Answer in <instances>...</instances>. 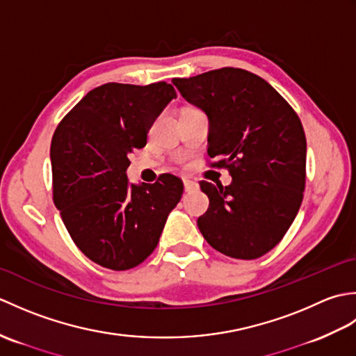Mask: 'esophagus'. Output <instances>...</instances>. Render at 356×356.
Segmentation results:
<instances>
[{
  "mask_svg": "<svg viewBox=\"0 0 356 356\" xmlns=\"http://www.w3.org/2000/svg\"><path fill=\"white\" fill-rule=\"evenodd\" d=\"M184 185H185V191H186V193H191V191L197 190V188H199L197 184L193 182V180H188V179L184 180Z\"/></svg>",
  "mask_w": 356,
  "mask_h": 356,
  "instance_id": "obj_1",
  "label": "esophagus"
}]
</instances>
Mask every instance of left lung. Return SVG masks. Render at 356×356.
I'll use <instances>...</instances> for the list:
<instances>
[{
  "instance_id": "1",
  "label": "left lung",
  "mask_w": 356,
  "mask_h": 356,
  "mask_svg": "<svg viewBox=\"0 0 356 356\" xmlns=\"http://www.w3.org/2000/svg\"><path fill=\"white\" fill-rule=\"evenodd\" d=\"M185 99L209 119L208 154L226 168L228 186L202 180L209 208L197 218L208 243L232 259L254 260L275 248L303 202L306 134L297 113L263 78L223 67L174 78Z\"/></svg>"
}]
</instances>
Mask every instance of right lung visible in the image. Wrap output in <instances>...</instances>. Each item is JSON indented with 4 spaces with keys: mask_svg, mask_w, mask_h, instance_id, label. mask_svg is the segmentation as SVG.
Returning <instances> with one entry per match:
<instances>
[{
    "mask_svg": "<svg viewBox=\"0 0 356 356\" xmlns=\"http://www.w3.org/2000/svg\"><path fill=\"white\" fill-rule=\"evenodd\" d=\"M176 90L166 82H108L93 88L58 124L51 138L53 202L81 252L102 268L127 270L154 251L184 182L162 174L156 184L130 185V153Z\"/></svg>",
    "mask_w": 356,
    "mask_h": 356,
    "instance_id": "right-lung-1",
    "label": "right lung"
}]
</instances>
